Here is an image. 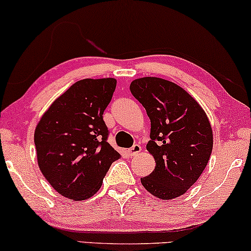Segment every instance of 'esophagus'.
<instances>
[{"label": "esophagus", "instance_id": "obj_1", "mask_svg": "<svg viewBox=\"0 0 251 251\" xmlns=\"http://www.w3.org/2000/svg\"><path fill=\"white\" fill-rule=\"evenodd\" d=\"M140 152H142V146L138 145V144H135L131 149L128 150V154L130 156H135V155H137V154H139Z\"/></svg>", "mask_w": 251, "mask_h": 251}]
</instances>
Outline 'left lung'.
I'll return each instance as SVG.
<instances>
[{"mask_svg":"<svg viewBox=\"0 0 251 251\" xmlns=\"http://www.w3.org/2000/svg\"><path fill=\"white\" fill-rule=\"evenodd\" d=\"M133 97L151 120L146 150L155 168L140 178L145 190L161 200L186 193L199 179L212 151V129L204 109L186 90L161 77L136 78Z\"/></svg>","mask_w":251,"mask_h":251,"instance_id":"obj_1","label":"left lung"}]
</instances>
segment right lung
Wrapping results in <instances>:
<instances>
[{
  "instance_id": "obj_1",
  "label": "right lung",
  "mask_w": 251,
  "mask_h": 251,
  "mask_svg": "<svg viewBox=\"0 0 251 251\" xmlns=\"http://www.w3.org/2000/svg\"><path fill=\"white\" fill-rule=\"evenodd\" d=\"M115 87L113 77L77 81L37 123L34 143L39 168L65 198L82 201L94 197L111 164L121 157L107 142L102 120Z\"/></svg>"
}]
</instances>
